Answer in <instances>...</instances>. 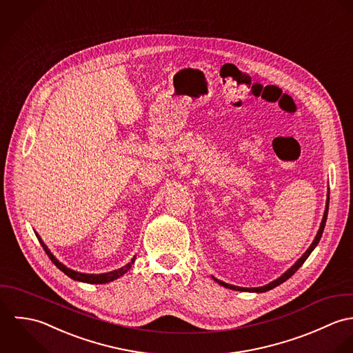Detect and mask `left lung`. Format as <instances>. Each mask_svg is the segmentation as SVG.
Returning <instances> with one entry per match:
<instances>
[{
  "label": "left lung",
  "mask_w": 353,
  "mask_h": 353,
  "mask_svg": "<svg viewBox=\"0 0 353 353\" xmlns=\"http://www.w3.org/2000/svg\"><path fill=\"white\" fill-rule=\"evenodd\" d=\"M329 192H327V201H326V209H325V214H323V218H322V222H321V226H319V230H318V233H316V236H315V239H314V241H312V244L310 245V248L303 254V256L290 268V269H288L283 274H282L280 279H277V280H274L273 282H270V283H268V285H265V286H259V288H241V286H234V285H230V283H226V282L219 281V280H216V279H214L212 277V280L214 281L218 282L219 285H222V286H225V288H229V289H233V290H241V292H268V290H270V289H273V288H276V286H279L280 283L282 282L286 281L288 279H290L297 270H299V268L305 262V259L310 256V254L314 251V248L318 245V243H319V240H321V237H322V233H323V229H325V225H326V219H327V210H329Z\"/></svg>",
  "instance_id": "obj_1"
}]
</instances>
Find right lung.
<instances>
[{"instance_id": "right-lung-1", "label": "right lung", "mask_w": 353, "mask_h": 353, "mask_svg": "<svg viewBox=\"0 0 353 353\" xmlns=\"http://www.w3.org/2000/svg\"><path fill=\"white\" fill-rule=\"evenodd\" d=\"M35 234H37V233H35ZM37 237H38L41 245L43 247L45 252H46L48 256L50 258V261H52L64 274H67L70 279L74 280V281L87 282V283H106V282L114 281V280H117L119 277L124 276V274L132 268V265H134V262H135V259H137V256H134V258L131 259V262L127 263L125 266H123V268H120V269H117V270L109 272V273H103V274H85V273H79V272H74V270H72L70 268H67V266L63 265L60 261H57V258L50 252V250H49V248L46 247V244L41 240V237H39L38 234H37Z\"/></svg>"}]
</instances>
